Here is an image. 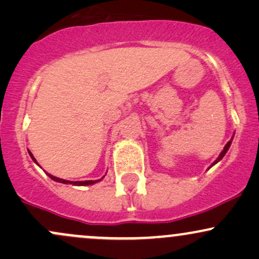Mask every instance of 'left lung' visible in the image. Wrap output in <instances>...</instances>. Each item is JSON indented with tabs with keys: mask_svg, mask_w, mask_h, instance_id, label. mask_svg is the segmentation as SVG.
<instances>
[{
	"mask_svg": "<svg viewBox=\"0 0 259 259\" xmlns=\"http://www.w3.org/2000/svg\"><path fill=\"white\" fill-rule=\"evenodd\" d=\"M233 138H234V136H233ZM233 138H231V140H230V141H229V142H228V144H227V145H225L224 150H223V151H222V153H221V154H219V157H218V158H217V159L214 160V163H213V164H212V165H214V164H215V163H218V162H219V160H221V159L223 158V157H224V156H225V153H227V152H228L229 147H230V145H231V141H233ZM212 165H210V167H212Z\"/></svg>",
	"mask_w": 259,
	"mask_h": 259,
	"instance_id": "left-lung-1",
	"label": "left lung"
}]
</instances>
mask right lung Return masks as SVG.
I'll list each match as a JSON object with an SVG mask.
<instances>
[{
	"label": "right lung",
	"instance_id": "add662e5",
	"mask_svg": "<svg viewBox=\"0 0 259 259\" xmlns=\"http://www.w3.org/2000/svg\"><path fill=\"white\" fill-rule=\"evenodd\" d=\"M29 154H30V157L32 158V160H34L35 163H36L37 164V162H36V159L34 158V156H32V153L30 152V151H29ZM49 175L50 178H51L52 180H55V181H57V183H63V184H73V185H75V186H79V185H81V186H86V185H92V184H95V183H97V181H100V180H86V181H69V180H64V179H59V178H56V177H53V175H51V174H47Z\"/></svg>",
	"mask_w": 259,
	"mask_h": 259
}]
</instances>
